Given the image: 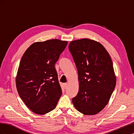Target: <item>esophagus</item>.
Masks as SVG:
<instances>
[{"instance_id":"obj_1","label":"esophagus","mask_w":134,"mask_h":134,"mask_svg":"<svg viewBox=\"0 0 134 134\" xmlns=\"http://www.w3.org/2000/svg\"><path fill=\"white\" fill-rule=\"evenodd\" d=\"M68 86V84L67 83L64 84V88H65V89H66V88H67Z\"/></svg>"}]
</instances>
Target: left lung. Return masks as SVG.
Here are the masks:
<instances>
[{"label":"left lung","instance_id":"obj_1","mask_svg":"<svg viewBox=\"0 0 134 134\" xmlns=\"http://www.w3.org/2000/svg\"><path fill=\"white\" fill-rule=\"evenodd\" d=\"M69 49L78 73L79 91L75 108L85 115L100 112L109 102L116 84L112 61L106 48L90 38L71 41Z\"/></svg>","mask_w":134,"mask_h":134}]
</instances>
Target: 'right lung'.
Segmentation results:
<instances>
[{"label":"right lung","mask_w":134,"mask_h":134,"mask_svg":"<svg viewBox=\"0 0 134 134\" xmlns=\"http://www.w3.org/2000/svg\"><path fill=\"white\" fill-rule=\"evenodd\" d=\"M68 41L48 40L32 43L21 58L16 87L26 106L38 115L54 109L62 94L55 64Z\"/></svg>","instance_id":"obj_1"}]
</instances>
